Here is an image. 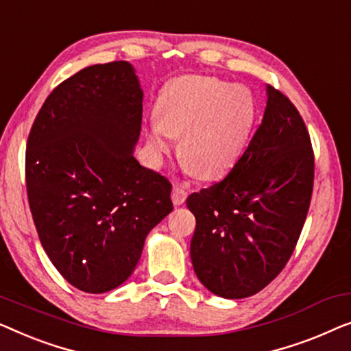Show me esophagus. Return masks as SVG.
Returning <instances> with one entry per match:
<instances>
[{
  "instance_id": "esophagus-1",
  "label": "esophagus",
  "mask_w": 351,
  "mask_h": 351,
  "mask_svg": "<svg viewBox=\"0 0 351 351\" xmlns=\"http://www.w3.org/2000/svg\"><path fill=\"white\" fill-rule=\"evenodd\" d=\"M187 199V189L182 186H175L171 191V200L175 205H182Z\"/></svg>"
}]
</instances>
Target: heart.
Returning a JSON list of instances; mask_svg holds the SVG:
<instances>
[{"mask_svg":"<svg viewBox=\"0 0 351 351\" xmlns=\"http://www.w3.org/2000/svg\"><path fill=\"white\" fill-rule=\"evenodd\" d=\"M258 105L250 88L215 76H181L162 88L146 128L157 159L180 136L178 157L204 180L223 178L243 156L253 135Z\"/></svg>","mask_w":351,"mask_h":351,"instance_id":"1","label":"heart"}]
</instances>
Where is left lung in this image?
I'll use <instances>...</instances> for the list:
<instances>
[{
    "label": "left lung",
    "instance_id": "obj_1",
    "mask_svg": "<svg viewBox=\"0 0 351 351\" xmlns=\"http://www.w3.org/2000/svg\"><path fill=\"white\" fill-rule=\"evenodd\" d=\"M315 159L289 98L267 86L263 122L223 181L194 192L191 259L202 285L226 299L250 298L285 269L307 218Z\"/></svg>",
    "mask_w": 351,
    "mask_h": 351
}]
</instances>
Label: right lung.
Instances as JSON below:
<instances>
[{
  "label": "right lung",
  "mask_w": 351,
  "mask_h": 351,
  "mask_svg": "<svg viewBox=\"0 0 351 351\" xmlns=\"http://www.w3.org/2000/svg\"><path fill=\"white\" fill-rule=\"evenodd\" d=\"M143 90L128 62L92 65L53 88L28 135V204L49 259L84 293L133 274L171 213V184L140 165Z\"/></svg>",
  "instance_id": "right-lung-1"
}]
</instances>
